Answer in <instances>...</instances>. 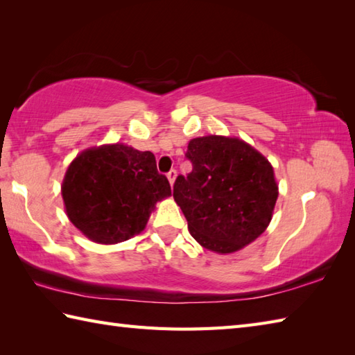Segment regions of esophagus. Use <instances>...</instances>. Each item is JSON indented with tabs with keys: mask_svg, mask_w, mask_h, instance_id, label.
Returning <instances> with one entry per match:
<instances>
[{
	"mask_svg": "<svg viewBox=\"0 0 355 355\" xmlns=\"http://www.w3.org/2000/svg\"><path fill=\"white\" fill-rule=\"evenodd\" d=\"M175 178H177V171L175 169H171L169 172H168V180H169V183H171V186L175 183Z\"/></svg>",
	"mask_w": 355,
	"mask_h": 355,
	"instance_id": "34e87169",
	"label": "esophagus"
}]
</instances>
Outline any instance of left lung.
Masks as SVG:
<instances>
[{"label": "left lung", "mask_w": 355, "mask_h": 355, "mask_svg": "<svg viewBox=\"0 0 355 355\" xmlns=\"http://www.w3.org/2000/svg\"><path fill=\"white\" fill-rule=\"evenodd\" d=\"M186 157L192 172L177 177L173 200L193 239L224 254L262 235L279 193L267 158L244 140L224 135L192 139Z\"/></svg>", "instance_id": "left-lung-1"}]
</instances>
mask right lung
<instances>
[{"instance_id":"right-lung-1","label":"right lung","mask_w":355,"mask_h":355,"mask_svg":"<svg viewBox=\"0 0 355 355\" xmlns=\"http://www.w3.org/2000/svg\"><path fill=\"white\" fill-rule=\"evenodd\" d=\"M171 195L150 150L123 143L82 150L62 182L69 220L94 243L117 244L146 227L157 201Z\"/></svg>"}]
</instances>
